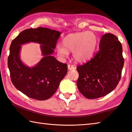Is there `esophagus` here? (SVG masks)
<instances>
[{
    "mask_svg": "<svg viewBox=\"0 0 132 132\" xmlns=\"http://www.w3.org/2000/svg\"><path fill=\"white\" fill-rule=\"evenodd\" d=\"M68 69L69 70H73L76 69V67L73 65H71V64H68Z\"/></svg>",
    "mask_w": 132,
    "mask_h": 132,
    "instance_id": "esophagus-1",
    "label": "esophagus"
}]
</instances>
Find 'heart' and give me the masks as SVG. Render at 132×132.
Segmentation results:
<instances>
[{"label":"heart","mask_w":132,"mask_h":132,"mask_svg":"<svg viewBox=\"0 0 132 132\" xmlns=\"http://www.w3.org/2000/svg\"><path fill=\"white\" fill-rule=\"evenodd\" d=\"M97 44L96 35L91 32H81L67 35L62 40V45L56 47L58 55L67 57L69 52H72L75 60L84 62L92 57Z\"/></svg>","instance_id":"heart-1"}]
</instances>
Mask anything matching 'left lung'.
Here are the masks:
<instances>
[{"label": "left lung", "instance_id": "obj_1", "mask_svg": "<svg viewBox=\"0 0 132 132\" xmlns=\"http://www.w3.org/2000/svg\"><path fill=\"white\" fill-rule=\"evenodd\" d=\"M123 64L121 43L114 35H104L97 53L87 63L77 67L78 89L89 99L108 95L119 84Z\"/></svg>", "mask_w": 132, "mask_h": 132}]
</instances>
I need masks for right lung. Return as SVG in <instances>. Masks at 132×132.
<instances>
[{
	"label": "right lung",
	"mask_w": 132,
	"mask_h": 132,
	"mask_svg": "<svg viewBox=\"0 0 132 132\" xmlns=\"http://www.w3.org/2000/svg\"><path fill=\"white\" fill-rule=\"evenodd\" d=\"M60 35V32L48 28H29L12 41L8 58L11 79L15 87L29 97L38 100L50 98L66 75L67 64L52 56ZM31 42L41 44L44 56L33 67L25 65L20 57L21 45Z\"/></svg>",
	"instance_id": "right-lung-1"
}]
</instances>
